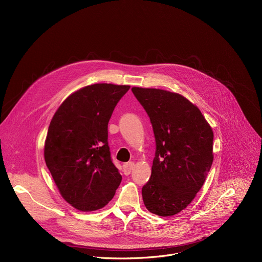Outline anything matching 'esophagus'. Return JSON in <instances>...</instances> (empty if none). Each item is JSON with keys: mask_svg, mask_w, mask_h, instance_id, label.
I'll return each instance as SVG.
<instances>
[{"mask_svg": "<svg viewBox=\"0 0 262 262\" xmlns=\"http://www.w3.org/2000/svg\"><path fill=\"white\" fill-rule=\"evenodd\" d=\"M134 167V162H126L123 164V171H124V174L126 176H129L132 171Z\"/></svg>", "mask_w": 262, "mask_h": 262, "instance_id": "obj_1", "label": "esophagus"}]
</instances>
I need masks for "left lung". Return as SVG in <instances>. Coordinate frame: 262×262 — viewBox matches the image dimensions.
Here are the masks:
<instances>
[{"label": "left lung", "mask_w": 262, "mask_h": 262, "mask_svg": "<svg viewBox=\"0 0 262 262\" xmlns=\"http://www.w3.org/2000/svg\"><path fill=\"white\" fill-rule=\"evenodd\" d=\"M149 117L156 150L151 177L142 187L146 209L173 216L191 203L213 163L214 134L196 106L159 89L132 88Z\"/></svg>", "instance_id": "8db88e82"}]
</instances>
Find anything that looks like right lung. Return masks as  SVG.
Wrapping results in <instances>:
<instances>
[{"mask_svg": "<svg viewBox=\"0 0 262 262\" xmlns=\"http://www.w3.org/2000/svg\"><path fill=\"white\" fill-rule=\"evenodd\" d=\"M130 85L95 83L72 94L59 106L44 146L46 165L62 198L75 209L105 207L122 177L108 144V123Z\"/></svg>", "mask_w": 262, "mask_h": 262, "instance_id": "1", "label": "right lung"}]
</instances>
